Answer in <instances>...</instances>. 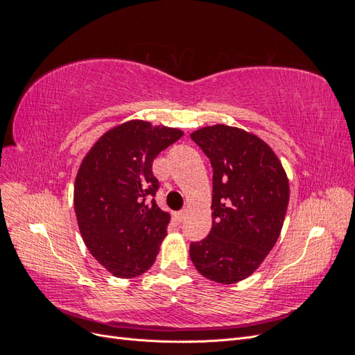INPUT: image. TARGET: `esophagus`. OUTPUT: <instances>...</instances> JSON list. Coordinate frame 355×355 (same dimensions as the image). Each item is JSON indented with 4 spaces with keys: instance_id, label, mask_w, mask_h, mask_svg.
I'll return each mask as SVG.
<instances>
[{
    "instance_id": "34e87169",
    "label": "esophagus",
    "mask_w": 355,
    "mask_h": 355,
    "mask_svg": "<svg viewBox=\"0 0 355 355\" xmlns=\"http://www.w3.org/2000/svg\"><path fill=\"white\" fill-rule=\"evenodd\" d=\"M176 218L179 222H184L187 219V209H182L180 211L176 213Z\"/></svg>"
}]
</instances>
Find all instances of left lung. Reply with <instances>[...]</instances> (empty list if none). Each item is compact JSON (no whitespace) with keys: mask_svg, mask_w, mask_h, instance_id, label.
<instances>
[{"mask_svg":"<svg viewBox=\"0 0 355 355\" xmlns=\"http://www.w3.org/2000/svg\"><path fill=\"white\" fill-rule=\"evenodd\" d=\"M213 167V225L189 256L209 280L232 284L271 252L288 204V180L272 149L241 128L216 124L191 135Z\"/></svg>","mask_w":355,"mask_h":355,"instance_id":"obj_1","label":"left lung"}]
</instances>
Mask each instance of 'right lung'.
Listing matches in <instances>:
<instances>
[{"instance_id": "obj_1", "label": "right lung", "mask_w": 355, "mask_h": 355, "mask_svg": "<svg viewBox=\"0 0 355 355\" xmlns=\"http://www.w3.org/2000/svg\"><path fill=\"white\" fill-rule=\"evenodd\" d=\"M184 136L178 128L135 120L93 145L73 187L78 228L89 252L115 277L133 278L155 262L168 213L154 200V158Z\"/></svg>"}]
</instances>
